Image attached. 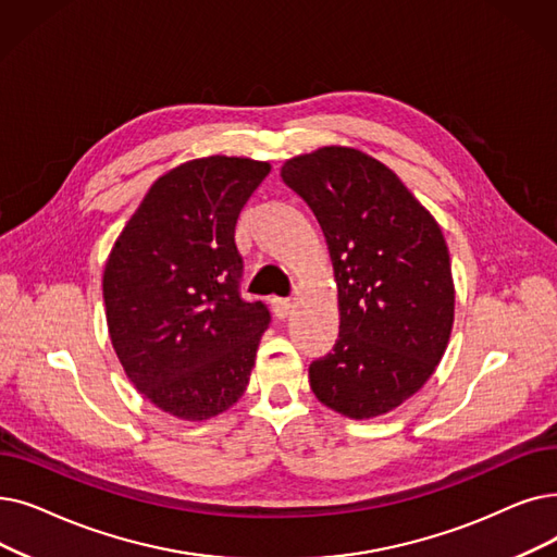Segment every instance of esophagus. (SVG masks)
I'll return each mask as SVG.
<instances>
[{
  "label": "esophagus",
  "mask_w": 557,
  "mask_h": 557,
  "mask_svg": "<svg viewBox=\"0 0 557 557\" xmlns=\"http://www.w3.org/2000/svg\"><path fill=\"white\" fill-rule=\"evenodd\" d=\"M273 311H275L277 319H286L288 313L294 311V302L286 300V298H273Z\"/></svg>",
  "instance_id": "34e87169"
}]
</instances>
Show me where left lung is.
<instances>
[{
	"mask_svg": "<svg viewBox=\"0 0 557 557\" xmlns=\"http://www.w3.org/2000/svg\"><path fill=\"white\" fill-rule=\"evenodd\" d=\"M327 240L338 338L309 367L311 392L348 419H375L412 398L442 361L455 284L442 227L371 154L325 145L282 165Z\"/></svg>",
	"mask_w": 557,
	"mask_h": 557,
	"instance_id": "1",
	"label": "left lung"
}]
</instances>
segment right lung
Returning a JSON list of instances; mask_svg holds the SVG:
<instances>
[{"label": "right lung", "instance_id": "right-lung-1", "mask_svg": "<svg viewBox=\"0 0 557 557\" xmlns=\"http://www.w3.org/2000/svg\"><path fill=\"white\" fill-rule=\"evenodd\" d=\"M269 161L202 157L161 175L120 232L102 294L129 382L184 421L223 414L244 396L271 313L238 296L240 209Z\"/></svg>", "mask_w": 557, "mask_h": 557}]
</instances>
